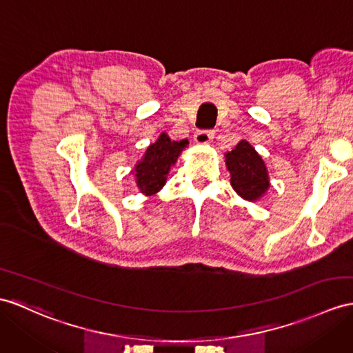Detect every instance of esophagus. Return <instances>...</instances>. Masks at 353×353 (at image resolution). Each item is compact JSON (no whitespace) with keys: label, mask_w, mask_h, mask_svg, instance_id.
I'll use <instances>...</instances> for the list:
<instances>
[{"label":"esophagus","mask_w":353,"mask_h":353,"mask_svg":"<svg viewBox=\"0 0 353 353\" xmlns=\"http://www.w3.org/2000/svg\"><path fill=\"white\" fill-rule=\"evenodd\" d=\"M214 134L216 133H214L212 130H197L194 133V142L199 145H206L214 139Z\"/></svg>","instance_id":"esophagus-1"}]
</instances>
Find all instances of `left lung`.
<instances>
[{
  "instance_id": "obj_1",
  "label": "left lung",
  "mask_w": 353,
  "mask_h": 353,
  "mask_svg": "<svg viewBox=\"0 0 353 353\" xmlns=\"http://www.w3.org/2000/svg\"><path fill=\"white\" fill-rule=\"evenodd\" d=\"M225 157L234 190L245 201L261 199L270 188V178L256 150L247 141H241L230 152H226Z\"/></svg>"
}]
</instances>
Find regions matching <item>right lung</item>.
<instances>
[{"instance_id": "add662e5", "label": "right lung", "mask_w": 353, "mask_h": 353, "mask_svg": "<svg viewBox=\"0 0 353 353\" xmlns=\"http://www.w3.org/2000/svg\"><path fill=\"white\" fill-rule=\"evenodd\" d=\"M187 141H170L166 133H161L159 139L151 143L145 151V156L134 166L136 184L141 193L152 196L161 190L166 183L170 168L175 165L181 151L187 147Z\"/></svg>"}]
</instances>
